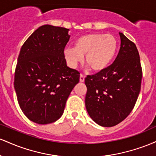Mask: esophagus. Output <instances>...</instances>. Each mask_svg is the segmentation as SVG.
Segmentation results:
<instances>
[{"label": "esophagus", "instance_id": "esophagus-1", "mask_svg": "<svg viewBox=\"0 0 156 156\" xmlns=\"http://www.w3.org/2000/svg\"><path fill=\"white\" fill-rule=\"evenodd\" d=\"M84 80H85V76H84L83 75L80 74V82H83Z\"/></svg>", "mask_w": 156, "mask_h": 156}]
</instances>
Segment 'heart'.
<instances>
[{"label":"heart","instance_id":"heart-1","mask_svg":"<svg viewBox=\"0 0 156 156\" xmlns=\"http://www.w3.org/2000/svg\"><path fill=\"white\" fill-rule=\"evenodd\" d=\"M118 42L112 34L92 33L80 36L74 43V48L67 47L64 56L69 67L76 68L83 61L94 72H101L108 67L117 53Z\"/></svg>","mask_w":156,"mask_h":156}]
</instances>
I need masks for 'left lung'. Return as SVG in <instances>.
Here are the masks:
<instances>
[{"label": "left lung", "mask_w": 156, "mask_h": 156, "mask_svg": "<svg viewBox=\"0 0 156 156\" xmlns=\"http://www.w3.org/2000/svg\"><path fill=\"white\" fill-rule=\"evenodd\" d=\"M112 64L85 78V105L89 117L103 127L119 124L129 115L141 89L142 71L136 44L122 33Z\"/></svg>", "instance_id": "left-lung-1"}]
</instances>
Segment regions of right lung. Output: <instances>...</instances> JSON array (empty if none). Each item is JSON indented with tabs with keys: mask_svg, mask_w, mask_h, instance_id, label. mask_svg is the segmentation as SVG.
<instances>
[{
	"mask_svg": "<svg viewBox=\"0 0 156 156\" xmlns=\"http://www.w3.org/2000/svg\"><path fill=\"white\" fill-rule=\"evenodd\" d=\"M62 27L44 25L21 48L15 89L23 114L40 125L58 120L80 73L67 66L64 50L70 36Z\"/></svg>",
	"mask_w": 156,
	"mask_h": 156,
	"instance_id": "add662e5",
	"label": "right lung"
}]
</instances>
